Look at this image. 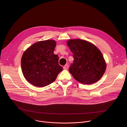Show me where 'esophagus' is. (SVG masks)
I'll return each instance as SVG.
<instances>
[{
  "label": "esophagus",
  "mask_w": 127,
  "mask_h": 127,
  "mask_svg": "<svg viewBox=\"0 0 127 127\" xmlns=\"http://www.w3.org/2000/svg\"><path fill=\"white\" fill-rule=\"evenodd\" d=\"M68 67H69L68 65V64H66V65H65L63 67V68H64V69H67L68 68Z\"/></svg>",
  "instance_id": "esophagus-1"
}]
</instances>
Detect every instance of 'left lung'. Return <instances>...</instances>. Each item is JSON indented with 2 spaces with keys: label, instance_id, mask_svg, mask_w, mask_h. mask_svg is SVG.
<instances>
[{
  "label": "left lung",
  "instance_id": "left-lung-1",
  "mask_svg": "<svg viewBox=\"0 0 127 127\" xmlns=\"http://www.w3.org/2000/svg\"><path fill=\"white\" fill-rule=\"evenodd\" d=\"M67 44L73 54L74 61L69 71L74 78L87 85L98 81L106 69V63L100 50L93 44L80 39H69Z\"/></svg>",
  "mask_w": 127,
  "mask_h": 127
}]
</instances>
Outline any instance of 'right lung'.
I'll list each match as a JSON object with an SVG mask.
<instances>
[{
	"mask_svg": "<svg viewBox=\"0 0 127 127\" xmlns=\"http://www.w3.org/2000/svg\"><path fill=\"white\" fill-rule=\"evenodd\" d=\"M56 41H39L29 47L21 60L22 72L32 85L44 87L54 82L63 70L59 64V57L54 54Z\"/></svg>",
	"mask_w": 127,
	"mask_h": 127,
	"instance_id": "right-lung-1",
	"label": "right lung"
}]
</instances>
